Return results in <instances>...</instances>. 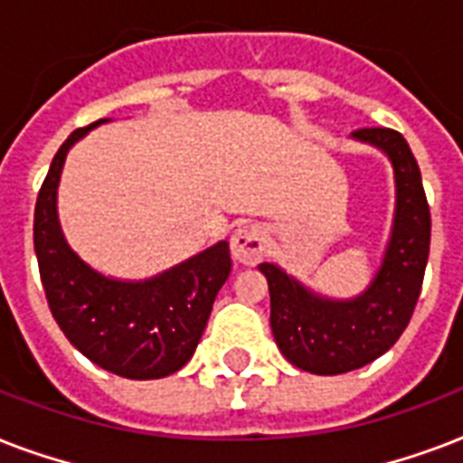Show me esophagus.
I'll return each instance as SVG.
<instances>
[{
	"label": "esophagus",
	"mask_w": 463,
	"mask_h": 463,
	"mask_svg": "<svg viewBox=\"0 0 463 463\" xmlns=\"http://www.w3.org/2000/svg\"><path fill=\"white\" fill-rule=\"evenodd\" d=\"M267 247H269V235L267 231H264V225L245 223L232 232L231 252L240 264L254 267V264L267 254Z\"/></svg>",
	"instance_id": "obj_1"
}]
</instances>
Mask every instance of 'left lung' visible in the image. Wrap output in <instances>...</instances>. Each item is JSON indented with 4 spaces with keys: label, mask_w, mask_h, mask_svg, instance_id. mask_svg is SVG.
Masks as SVG:
<instances>
[{
    "label": "left lung",
    "mask_w": 463,
    "mask_h": 463,
    "mask_svg": "<svg viewBox=\"0 0 463 463\" xmlns=\"http://www.w3.org/2000/svg\"><path fill=\"white\" fill-rule=\"evenodd\" d=\"M380 148L394 167V221L373 281L355 298H326L264 261L271 296V331L290 365L312 374L358 370L387 353L409 326L430 252V209L420 167L402 134L370 127L351 134Z\"/></svg>",
    "instance_id": "left-lung-1"
}]
</instances>
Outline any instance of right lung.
Listing matches in <instances>:
<instances>
[{
  "mask_svg": "<svg viewBox=\"0 0 463 463\" xmlns=\"http://www.w3.org/2000/svg\"><path fill=\"white\" fill-rule=\"evenodd\" d=\"M69 134L52 158L35 203L33 245L54 322L90 363L127 380H160L194 355L218 290L231 274L225 240L144 281L100 274L64 238L57 187L69 148L90 129Z\"/></svg>",
  "mask_w": 463,
  "mask_h": 463,
  "instance_id": "obj_1",
  "label": "right lung"
}]
</instances>
